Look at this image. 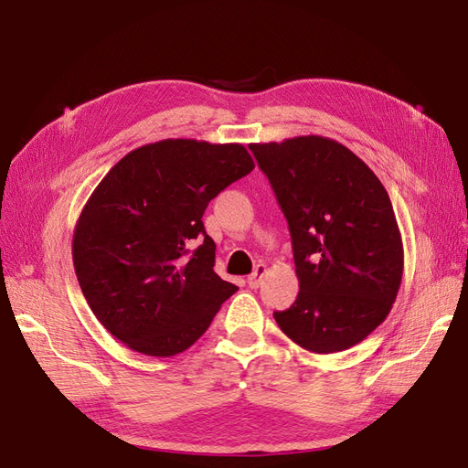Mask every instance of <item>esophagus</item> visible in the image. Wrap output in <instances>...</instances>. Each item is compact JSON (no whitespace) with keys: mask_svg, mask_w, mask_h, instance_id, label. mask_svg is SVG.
I'll use <instances>...</instances> for the list:
<instances>
[{"mask_svg":"<svg viewBox=\"0 0 468 468\" xmlns=\"http://www.w3.org/2000/svg\"><path fill=\"white\" fill-rule=\"evenodd\" d=\"M265 273H267V265L260 263V265L256 267V271H253V273L248 277V287H250V289H258V287L261 285V279L265 277Z\"/></svg>","mask_w":468,"mask_h":468,"instance_id":"obj_1","label":"esophagus"}]
</instances>
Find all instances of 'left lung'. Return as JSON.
<instances>
[{"mask_svg":"<svg viewBox=\"0 0 468 468\" xmlns=\"http://www.w3.org/2000/svg\"><path fill=\"white\" fill-rule=\"evenodd\" d=\"M289 222L299 296L273 313L313 353L363 342L385 322L404 271L392 203L371 167L324 136L250 144Z\"/></svg>","mask_w":468,"mask_h":468,"instance_id":"obj_1","label":"left lung"}]
</instances>
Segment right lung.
I'll return each mask as SVG.
<instances>
[{"label": "right lung", "mask_w": 468, "mask_h": 468, "mask_svg": "<svg viewBox=\"0 0 468 468\" xmlns=\"http://www.w3.org/2000/svg\"><path fill=\"white\" fill-rule=\"evenodd\" d=\"M253 167L242 144L167 138L126 154L95 187L74 230V269L95 318L126 347L177 356L238 291L212 269L217 244L201 218Z\"/></svg>", "instance_id": "obj_1"}]
</instances>
